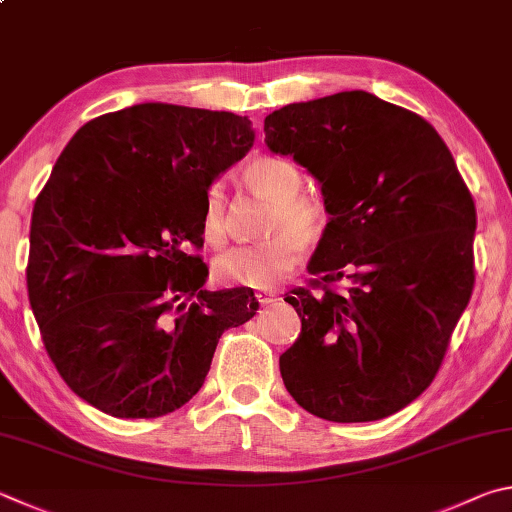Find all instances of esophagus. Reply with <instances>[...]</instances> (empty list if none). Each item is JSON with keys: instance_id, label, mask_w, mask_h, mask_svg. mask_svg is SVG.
Masks as SVG:
<instances>
[{"instance_id": "obj_1", "label": "esophagus", "mask_w": 512, "mask_h": 512, "mask_svg": "<svg viewBox=\"0 0 512 512\" xmlns=\"http://www.w3.org/2000/svg\"><path fill=\"white\" fill-rule=\"evenodd\" d=\"M255 297H257V302L262 304V306H266V304H273V302L280 300V295H277V293H271V291H257V293H255Z\"/></svg>"}]
</instances>
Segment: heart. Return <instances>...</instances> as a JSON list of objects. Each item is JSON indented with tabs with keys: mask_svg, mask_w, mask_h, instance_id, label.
<instances>
[{
	"mask_svg": "<svg viewBox=\"0 0 512 512\" xmlns=\"http://www.w3.org/2000/svg\"><path fill=\"white\" fill-rule=\"evenodd\" d=\"M246 183L255 192L273 201L268 232L273 237L259 244L232 248L221 255L215 273L221 282L271 288L300 264L304 255V240L318 237L324 228V208L318 199L302 192V172L284 156H259L244 170ZM201 235L210 246L226 244V197L221 183H212L203 197Z\"/></svg>",
	"mask_w": 512,
	"mask_h": 512,
	"instance_id": "heart-1",
	"label": "heart"
}]
</instances>
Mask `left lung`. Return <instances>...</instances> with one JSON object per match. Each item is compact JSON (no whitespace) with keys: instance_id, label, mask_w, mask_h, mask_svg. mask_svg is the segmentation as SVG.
<instances>
[{"instance_id":"1","label":"left lung","mask_w":512,"mask_h":512,"mask_svg":"<svg viewBox=\"0 0 512 512\" xmlns=\"http://www.w3.org/2000/svg\"><path fill=\"white\" fill-rule=\"evenodd\" d=\"M264 143L320 183L329 224L309 262L322 293L286 302L302 333L280 356L295 403L378 421L432 383L475 286V201L436 129L367 91L268 114ZM347 279L336 294L326 284Z\"/></svg>"}]
</instances>
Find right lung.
Returning <instances> with one entry per match:
<instances>
[{
	"mask_svg": "<svg viewBox=\"0 0 512 512\" xmlns=\"http://www.w3.org/2000/svg\"><path fill=\"white\" fill-rule=\"evenodd\" d=\"M253 123L143 102L82 125L31 217L29 300L46 353L82 401L156 418L199 392L221 333L259 309L253 288L203 291L206 190L244 159Z\"/></svg>",
	"mask_w": 512,
	"mask_h": 512,
	"instance_id": "right-lung-1",
	"label": "right lung"
}]
</instances>
